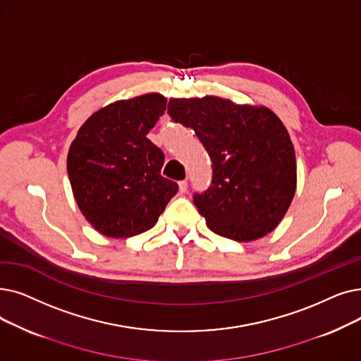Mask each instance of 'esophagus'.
<instances>
[{
    "instance_id": "obj_1",
    "label": "esophagus",
    "mask_w": 361,
    "mask_h": 361,
    "mask_svg": "<svg viewBox=\"0 0 361 361\" xmlns=\"http://www.w3.org/2000/svg\"><path fill=\"white\" fill-rule=\"evenodd\" d=\"M178 190H180V193H185L187 192V181L185 180L178 183Z\"/></svg>"
}]
</instances>
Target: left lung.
<instances>
[{"label":"left lung","mask_w":361,"mask_h":361,"mask_svg":"<svg viewBox=\"0 0 361 361\" xmlns=\"http://www.w3.org/2000/svg\"><path fill=\"white\" fill-rule=\"evenodd\" d=\"M172 121L192 128L212 162V183L193 202L219 236L252 242L273 231L296 190L290 135L265 106L228 99H169Z\"/></svg>","instance_id":"1"}]
</instances>
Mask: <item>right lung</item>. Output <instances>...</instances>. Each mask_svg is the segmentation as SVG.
<instances>
[{
  "label": "right lung",
  "instance_id": "obj_1",
  "mask_svg": "<svg viewBox=\"0 0 361 361\" xmlns=\"http://www.w3.org/2000/svg\"><path fill=\"white\" fill-rule=\"evenodd\" d=\"M165 107L159 92L118 100L78 130L68 176L78 208L103 236L131 238L152 228L178 192L161 176L162 150L146 137Z\"/></svg>",
  "mask_w": 361,
  "mask_h": 361
}]
</instances>
